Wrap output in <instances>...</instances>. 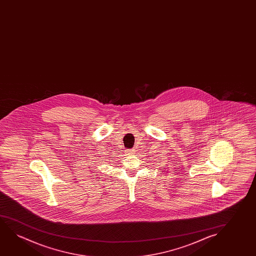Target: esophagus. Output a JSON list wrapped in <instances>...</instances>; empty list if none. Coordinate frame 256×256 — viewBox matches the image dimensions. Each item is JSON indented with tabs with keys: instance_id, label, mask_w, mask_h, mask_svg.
I'll return each mask as SVG.
<instances>
[{
	"instance_id": "34e87169",
	"label": "esophagus",
	"mask_w": 256,
	"mask_h": 256,
	"mask_svg": "<svg viewBox=\"0 0 256 256\" xmlns=\"http://www.w3.org/2000/svg\"><path fill=\"white\" fill-rule=\"evenodd\" d=\"M136 148H130V150L128 151V153L130 154H134V153H136Z\"/></svg>"
}]
</instances>
